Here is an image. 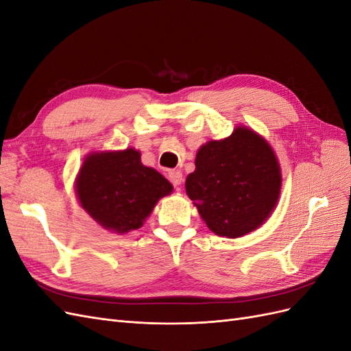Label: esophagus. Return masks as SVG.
Returning <instances> with one entry per match:
<instances>
[{
  "instance_id": "34e87169",
  "label": "esophagus",
  "mask_w": 351,
  "mask_h": 351,
  "mask_svg": "<svg viewBox=\"0 0 351 351\" xmlns=\"http://www.w3.org/2000/svg\"><path fill=\"white\" fill-rule=\"evenodd\" d=\"M168 178L176 189H180V184L183 183V174H182V171H178V169H173V171H169Z\"/></svg>"
}]
</instances>
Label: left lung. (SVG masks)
I'll use <instances>...</instances> for the list:
<instances>
[{
    "label": "left lung",
    "mask_w": 351,
    "mask_h": 351,
    "mask_svg": "<svg viewBox=\"0 0 351 351\" xmlns=\"http://www.w3.org/2000/svg\"><path fill=\"white\" fill-rule=\"evenodd\" d=\"M186 192L210 231L236 239L258 228L277 205V156L259 134L237 127L224 141L204 145Z\"/></svg>",
    "instance_id": "obj_1"
}]
</instances>
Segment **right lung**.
Returning <instances> with one entry per match:
<instances>
[{"mask_svg": "<svg viewBox=\"0 0 351 351\" xmlns=\"http://www.w3.org/2000/svg\"><path fill=\"white\" fill-rule=\"evenodd\" d=\"M171 190L168 180L145 167L134 149L88 156L76 183L82 208L102 227L117 232L141 228L156 202Z\"/></svg>", "mask_w": 351, "mask_h": 351, "instance_id": "obj_1", "label": "right lung"}]
</instances>
